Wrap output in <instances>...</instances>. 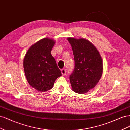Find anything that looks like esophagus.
I'll return each mask as SVG.
<instances>
[{
    "label": "esophagus",
    "instance_id": "esophagus-1",
    "mask_svg": "<svg viewBox=\"0 0 130 130\" xmlns=\"http://www.w3.org/2000/svg\"><path fill=\"white\" fill-rule=\"evenodd\" d=\"M61 72H62V75H65L66 74V69L63 68V69H62L61 70Z\"/></svg>",
    "mask_w": 130,
    "mask_h": 130
}]
</instances>
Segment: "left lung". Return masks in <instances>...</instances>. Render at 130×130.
I'll use <instances>...</instances> for the list:
<instances>
[{"label": "left lung", "instance_id": "obj_1", "mask_svg": "<svg viewBox=\"0 0 130 130\" xmlns=\"http://www.w3.org/2000/svg\"><path fill=\"white\" fill-rule=\"evenodd\" d=\"M75 66L69 80L72 88L78 94L87 93L98 84L103 73V61L98 50L84 38L69 37Z\"/></svg>", "mask_w": 130, "mask_h": 130}]
</instances>
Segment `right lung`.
Here are the masks:
<instances>
[{
  "label": "right lung",
  "instance_id": "1",
  "mask_svg": "<svg viewBox=\"0 0 130 130\" xmlns=\"http://www.w3.org/2000/svg\"><path fill=\"white\" fill-rule=\"evenodd\" d=\"M54 44L53 40L43 38L31 46L25 56L23 66L26 79L38 91L50 89L54 82L62 75L55 59L51 54Z\"/></svg>",
  "mask_w": 130,
  "mask_h": 130
}]
</instances>
